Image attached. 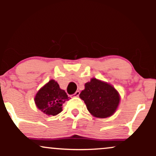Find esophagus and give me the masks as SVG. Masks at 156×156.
<instances>
[{"instance_id":"1","label":"esophagus","mask_w":156,"mask_h":156,"mask_svg":"<svg viewBox=\"0 0 156 156\" xmlns=\"http://www.w3.org/2000/svg\"><path fill=\"white\" fill-rule=\"evenodd\" d=\"M79 94H80V92H79V91H76V92H75L74 94H73L72 96L73 97V98H77V97L79 96Z\"/></svg>"}]
</instances>
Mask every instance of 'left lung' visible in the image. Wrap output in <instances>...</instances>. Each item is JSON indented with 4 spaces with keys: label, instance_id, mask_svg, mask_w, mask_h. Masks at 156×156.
Returning <instances> with one entry per match:
<instances>
[{
    "label": "left lung",
    "instance_id": "1",
    "mask_svg": "<svg viewBox=\"0 0 156 156\" xmlns=\"http://www.w3.org/2000/svg\"><path fill=\"white\" fill-rule=\"evenodd\" d=\"M79 97L89 113L97 118L111 117L117 111L120 101L119 92L112 85L94 78L85 83V89Z\"/></svg>",
    "mask_w": 156,
    "mask_h": 156
}]
</instances>
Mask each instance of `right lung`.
Returning <instances> with one entry per match:
<instances>
[{"label": "right lung", "mask_w": 156, "mask_h": 156, "mask_svg": "<svg viewBox=\"0 0 156 156\" xmlns=\"http://www.w3.org/2000/svg\"><path fill=\"white\" fill-rule=\"evenodd\" d=\"M69 99L65 91L52 79L37 92L34 102L37 108L46 115L55 116L62 112V105Z\"/></svg>", "instance_id": "right-lung-1"}]
</instances>
